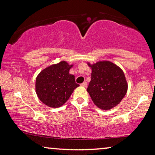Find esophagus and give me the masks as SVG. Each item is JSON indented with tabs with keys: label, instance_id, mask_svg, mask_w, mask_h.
Returning a JSON list of instances; mask_svg holds the SVG:
<instances>
[{
	"label": "esophagus",
	"instance_id": "1",
	"mask_svg": "<svg viewBox=\"0 0 155 155\" xmlns=\"http://www.w3.org/2000/svg\"><path fill=\"white\" fill-rule=\"evenodd\" d=\"M81 86H83V87H86V86H87V83H86V81H84L81 84Z\"/></svg>",
	"mask_w": 155,
	"mask_h": 155
}]
</instances>
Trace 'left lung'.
<instances>
[{"label":"left lung","mask_w":155,"mask_h":155,"mask_svg":"<svg viewBox=\"0 0 155 155\" xmlns=\"http://www.w3.org/2000/svg\"><path fill=\"white\" fill-rule=\"evenodd\" d=\"M91 81L87 91L94 104L106 110L120 103L127 91L124 72L118 66L110 61H101L91 64Z\"/></svg>","instance_id":"1"}]
</instances>
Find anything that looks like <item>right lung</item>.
<instances>
[{
    "mask_svg": "<svg viewBox=\"0 0 155 155\" xmlns=\"http://www.w3.org/2000/svg\"><path fill=\"white\" fill-rule=\"evenodd\" d=\"M73 64L61 61L45 68L38 74L35 81L37 96L43 104L51 108L63 106L79 85L75 76L69 74Z\"/></svg>",
    "mask_w": 155,
    "mask_h": 155,
    "instance_id": "right-lung-1",
    "label": "right lung"
}]
</instances>
